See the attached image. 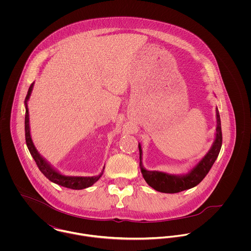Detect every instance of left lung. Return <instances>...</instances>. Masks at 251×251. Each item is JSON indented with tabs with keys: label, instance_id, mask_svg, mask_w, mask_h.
Wrapping results in <instances>:
<instances>
[{
	"label": "left lung",
	"instance_id": "8db88e82",
	"mask_svg": "<svg viewBox=\"0 0 251 251\" xmlns=\"http://www.w3.org/2000/svg\"><path fill=\"white\" fill-rule=\"evenodd\" d=\"M216 114V128H215V138L209 151L205 156L198 161V163L192 167L186 174L173 175L160 171H149L144 168L142 163V148L139 143V152H140V169L146 182L155 189L156 191L163 193H177L182 190L192 188L199 184L202 179L206 177L210 169L214 165L222 145V133H221V124L220 116L218 109H215Z\"/></svg>",
	"mask_w": 251,
	"mask_h": 251
}]
</instances>
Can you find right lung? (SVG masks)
Returning <instances> with one entry per match:
<instances>
[{"label":"right lung","mask_w":251,"mask_h":251,"mask_svg":"<svg viewBox=\"0 0 251 251\" xmlns=\"http://www.w3.org/2000/svg\"><path fill=\"white\" fill-rule=\"evenodd\" d=\"M34 84L29 88L28 94L25 99V108H26V114H25V137H26V144L27 147L30 151V153L32 154L33 158L36 161L37 167L39 168L40 172L54 183H57L61 186H65L68 188L72 189H83L92 186L95 182H97L100 178L102 176L103 171L98 175V176H93V177H79V176H66L60 173L58 170H56L47 160L40 155V153L37 151L35 145L33 143L32 137H31V132H30V121H29V108H28V101L30 100ZM104 170V168H103Z\"/></svg>","instance_id":"right-lung-1"}]
</instances>
